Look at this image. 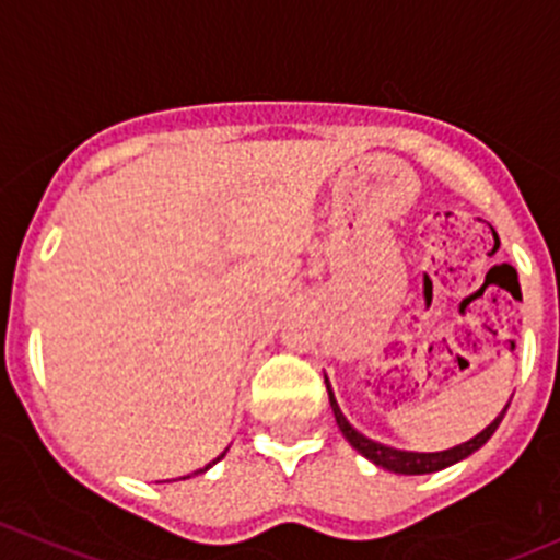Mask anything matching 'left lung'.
I'll return each instance as SVG.
<instances>
[{"label":"left lung","instance_id":"1","mask_svg":"<svg viewBox=\"0 0 560 560\" xmlns=\"http://www.w3.org/2000/svg\"><path fill=\"white\" fill-rule=\"evenodd\" d=\"M325 387H327V395H330L332 415H336V422H338V428H341L343 439H347V442L352 444V447L358 450L360 455L369 457L371 463H376V466L387 468V471H395V474H433V471H442V468L453 466V463L463 460V457L477 453V450L482 447V444L488 442L490 436H493L495 428H499L501 420H504L506 409H510V404H506L504 411H501V415L495 417V420L490 422V425L485 428L482 433H477V436L468 439V442H463V444H457V447H453V450H444V453H409V450L387 447V444H380V442H374V439L363 436L360 431H354V428L349 425L347 417H343V411L338 409L336 395H332L327 376H325Z\"/></svg>","mask_w":560,"mask_h":560}]
</instances>
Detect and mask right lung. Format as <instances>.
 <instances>
[{"label": "right lung", "mask_w": 560, "mask_h": 560, "mask_svg": "<svg viewBox=\"0 0 560 560\" xmlns=\"http://www.w3.org/2000/svg\"><path fill=\"white\" fill-rule=\"evenodd\" d=\"M224 453H228V450H224ZM224 453H222V455H219V457H217V460H222V457H224ZM217 460H211V463H208V466H206V468H200V471H197V474L208 471V468H211V466H213V463H217Z\"/></svg>", "instance_id": "right-lung-1"}]
</instances>
